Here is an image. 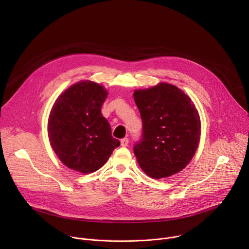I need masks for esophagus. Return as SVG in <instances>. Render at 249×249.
<instances>
[{"label":"esophagus","mask_w":249,"mask_h":249,"mask_svg":"<svg viewBox=\"0 0 249 249\" xmlns=\"http://www.w3.org/2000/svg\"><path fill=\"white\" fill-rule=\"evenodd\" d=\"M128 143H129L128 138H124V139H122V140L120 141V144H121L122 147H127V146H128Z\"/></svg>","instance_id":"esophagus-1"}]
</instances>
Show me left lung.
Masks as SVG:
<instances>
[{
    "instance_id": "left-lung-1",
    "label": "left lung",
    "mask_w": 249,
    "mask_h": 249,
    "mask_svg": "<svg viewBox=\"0 0 249 249\" xmlns=\"http://www.w3.org/2000/svg\"><path fill=\"white\" fill-rule=\"evenodd\" d=\"M133 96L143 121V138L134 147L140 167L155 179L184 169L201 136L200 116L191 98L168 83L135 89Z\"/></svg>"
}]
</instances>
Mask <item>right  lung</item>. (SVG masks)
<instances>
[{"mask_svg":"<svg viewBox=\"0 0 249 249\" xmlns=\"http://www.w3.org/2000/svg\"><path fill=\"white\" fill-rule=\"evenodd\" d=\"M107 95L102 85L84 80L69 87L54 102L47 124L48 138L67 167L84 174L94 172L120 145L101 114Z\"/></svg>","mask_w":249,"mask_h":249,"instance_id":"right-lung-1","label":"right lung"}]
</instances>
